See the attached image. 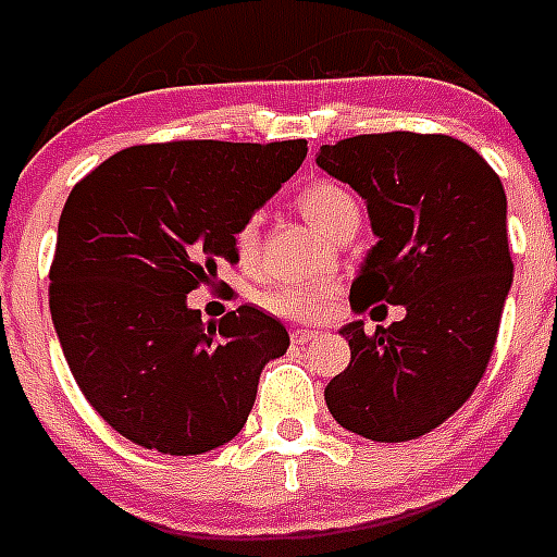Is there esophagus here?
<instances>
[{
  "label": "esophagus",
  "instance_id": "esophagus-1",
  "mask_svg": "<svg viewBox=\"0 0 557 557\" xmlns=\"http://www.w3.org/2000/svg\"><path fill=\"white\" fill-rule=\"evenodd\" d=\"M319 336V331H293V345H307L310 339H315Z\"/></svg>",
  "mask_w": 557,
  "mask_h": 557
}]
</instances>
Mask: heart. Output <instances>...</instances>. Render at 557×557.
<instances>
[{
	"label": "heart",
	"instance_id": "obj_1",
	"mask_svg": "<svg viewBox=\"0 0 557 557\" xmlns=\"http://www.w3.org/2000/svg\"><path fill=\"white\" fill-rule=\"evenodd\" d=\"M301 215L324 235V238H336L342 230L359 226V207L356 198L345 186L333 184V181H315L307 184L299 193ZM258 218H247L238 230H235V252L244 264L256 261L258 256ZM264 305L278 315L287 319H299V322H315L331 313L336 305V287L333 284H305V282H287L275 284L273 290H267Z\"/></svg>",
	"mask_w": 557,
	"mask_h": 557
}]
</instances>
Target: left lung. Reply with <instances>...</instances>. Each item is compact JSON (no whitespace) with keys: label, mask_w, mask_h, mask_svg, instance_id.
Instances as JSON below:
<instances>
[{"label":"left lung","mask_w":557,"mask_h":557,"mask_svg":"<svg viewBox=\"0 0 557 557\" xmlns=\"http://www.w3.org/2000/svg\"><path fill=\"white\" fill-rule=\"evenodd\" d=\"M319 169L348 184L376 235L350 307L403 305L405 319L364 333L345 324L350 364L324 388L342 429L405 443L471 397L495 350L511 287L506 193L495 169L448 135H359L322 146ZM373 307L376 315L388 307Z\"/></svg>","instance_id":"1"}]
</instances>
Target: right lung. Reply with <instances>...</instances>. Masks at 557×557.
I'll list each match as a JSON object with an SVG mask.
<instances>
[{
  "instance_id": "add662e5",
  "label": "right lung",
  "mask_w": 557,
  "mask_h": 557,
  "mask_svg": "<svg viewBox=\"0 0 557 557\" xmlns=\"http://www.w3.org/2000/svg\"><path fill=\"white\" fill-rule=\"evenodd\" d=\"M307 158L282 144L132 146L71 189L51 264L62 354L102 420L160 455H203L244 429L284 324L242 305L201 322L186 296L235 264V230Z\"/></svg>"
}]
</instances>
